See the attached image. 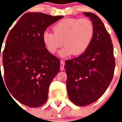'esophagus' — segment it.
<instances>
[{
	"label": "esophagus",
	"mask_w": 122,
	"mask_h": 122,
	"mask_svg": "<svg viewBox=\"0 0 122 122\" xmlns=\"http://www.w3.org/2000/svg\"><path fill=\"white\" fill-rule=\"evenodd\" d=\"M60 69L61 71H63L65 69V62L63 60L61 61V63H60Z\"/></svg>",
	"instance_id": "1"
}]
</instances>
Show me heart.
<instances>
[{"mask_svg": "<svg viewBox=\"0 0 122 122\" xmlns=\"http://www.w3.org/2000/svg\"><path fill=\"white\" fill-rule=\"evenodd\" d=\"M54 32L46 30L42 40L47 50L55 53L63 45L60 56H79L90 47L95 34L94 25L87 18H67L60 21L53 27Z\"/></svg>", "mask_w": 122, "mask_h": 122, "instance_id": "obj_1", "label": "heart"}]
</instances>
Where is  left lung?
Returning a JSON list of instances; mask_svg holds the SVG:
<instances>
[{"mask_svg":"<svg viewBox=\"0 0 122 122\" xmlns=\"http://www.w3.org/2000/svg\"><path fill=\"white\" fill-rule=\"evenodd\" d=\"M94 25L90 47L78 57L65 61L66 88L70 100L78 106H86L102 96L112 80L115 59L109 33L99 17L84 12Z\"/></svg>","mask_w":122,"mask_h":122,"instance_id":"left-lung-1","label":"left lung"}]
</instances>
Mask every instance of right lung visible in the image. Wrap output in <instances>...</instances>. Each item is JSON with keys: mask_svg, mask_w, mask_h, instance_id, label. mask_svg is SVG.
Instances as JSON below:
<instances>
[{"mask_svg": "<svg viewBox=\"0 0 122 122\" xmlns=\"http://www.w3.org/2000/svg\"><path fill=\"white\" fill-rule=\"evenodd\" d=\"M63 17L28 12L8 35L2 52L5 84L15 99L29 107L46 102L50 84L60 70V60L47 50L42 35Z\"/></svg>", "mask_w": 122, "mask_h": 122, "instance_id": "right-lung-1", "label": "right lung"}]
</instances>
